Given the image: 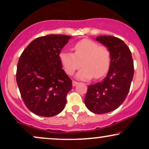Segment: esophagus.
<instances>
[{"instance_id":"34e87169","label":"esophagus","mask_w":149,"mask_h":149,"mask_svg":"<svg viewBox=\"0 0 149 149\" xmlns=\"http://www.w3.org/2000/svg\"><path fill=\"white\" fill-rule=\"evenodd\" d=\"M78 84V82L75 81V80H73V81H72V85H73V87L76 86V85H77Z\"/></svg>"}]
</instances>
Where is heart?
Listing matches in <instances>:
<instances>
[{"instance_id": "heart-1", "label": "heart", "mask_w": 149, "mask_h": 149, "mask_svg": "<svg viewBox=\"0 0 149 149\" xmlns=\"http://www.w3.org/2000/svg\"><path fill=\"white\" fill-rule=\"evenodd\" d=\"M74 54L62 50L59 53L60 61L65 72L73 75L76 70L83 67L76 73V78L88 80L102 78L107 74L111 65V52L105 46H99L97 42L83 39L75 44Z\"/></svg>"}]
</instances>
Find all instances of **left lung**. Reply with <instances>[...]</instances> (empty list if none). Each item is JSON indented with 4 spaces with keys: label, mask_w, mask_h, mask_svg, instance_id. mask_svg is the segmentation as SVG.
I'll use <instances>...</instances> for the list:
<instances>
[{
    "label": "left lung",
    "mask_w": 149,
    "mask_h": 149,
    "mask_svg": "<svg viewBox=\"0 0 149 149\" xmlns=\"http://www.w3.org/2000/svg\"><path fill=\"white\" fill-rule=\"evenodd\" d=\"M96 40L111 52V65L103 80L88 85L85 104L94 113L113 111L125 100L134 76V64L129 47L122 40L111 36H98Z\"/></svg>",
    "instance_id": "obj_1"
}]
</instances>
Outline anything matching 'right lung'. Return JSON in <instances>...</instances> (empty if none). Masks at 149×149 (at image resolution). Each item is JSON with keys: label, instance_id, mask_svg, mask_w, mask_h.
Masks as SVG:
<instances>
[{"label": "right lung", "instance_id": "obj_1", "mask_svg": "<svg viewBox=\"0 0 149 149\" xmlns=\"http://www.w3.org/2000/svg\"><path fill=\"white\" fill-rule=\"evenodd\" d=\"M71 38L58 34L37 38L19 59L16 80L21 97L38 116L57 115L66 105L72 81L62 69L59 55Z\"/></svg>", "mask_w": 149, "mask_h": 149}]
</instances>
